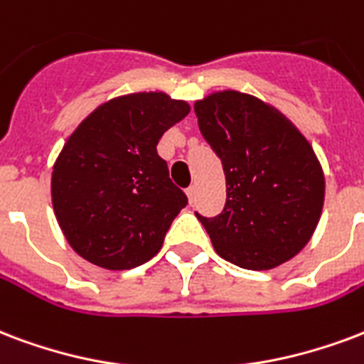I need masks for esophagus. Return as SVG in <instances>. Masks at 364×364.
Returning a JSON list of instances; mask_svg holds the SVG:
<instances>
[{"label":"esophagus","instance_id":"esophagus-1","mask_svg":"<svg viewBox=\"0 0 364 364\" xmlns=\"http://www.w3.org/2000/svg\"><path fill=\"white\" fill-rule=\"evenodd\" d=\"M186 193H188V199H190V203H193V201H196V186H190V188L186 190Z\"/></svg>","mask_w":364,"mask_h":364}]
</instances>
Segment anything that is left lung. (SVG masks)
I'll use <instances>...</instances> for the list:
<instances>
[{
	"instance_id": "left-lung-1",
	"label": "left lung",
	"mask_w": 364,
	"mask_h": 364,
	"mask_svg": "<svg viewBox=\"0 0 364 364\" xmlns=\"http://www.w3.org/2000/svg\"><path fill=\"white\" fill-rule=\"evenodd\" d=\"M199 130L223 161L226 205L196 213L228 263L269 270L307 245L324 203V174L313 147L280 111L234 90L196 101Z\"/></svg>"
}]
</instances>
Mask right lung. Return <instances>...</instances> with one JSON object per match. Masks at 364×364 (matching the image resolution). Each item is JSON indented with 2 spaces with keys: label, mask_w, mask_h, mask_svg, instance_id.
Returning a JSON list of instances; mask_svg holds the SVG:
<instances>
[{
  "label": "right lung",
  "mask_w": 364,
  "mask_h": 364,
  "mask_svg": "<svg viewBox=\"0 0 364 364\" xmlns=\"http://www.w3.org/2000/svg\"><path fill=\"white\" fill-rule=\"evenodd\" d=\"M190 113L163 92L103 103L70 134L51 174V201L70 247L101 269L127 270L159 253L186 205L157 153L161 136Z\"/></svg>",
  "instance_id": "1"
}]
</instances>
